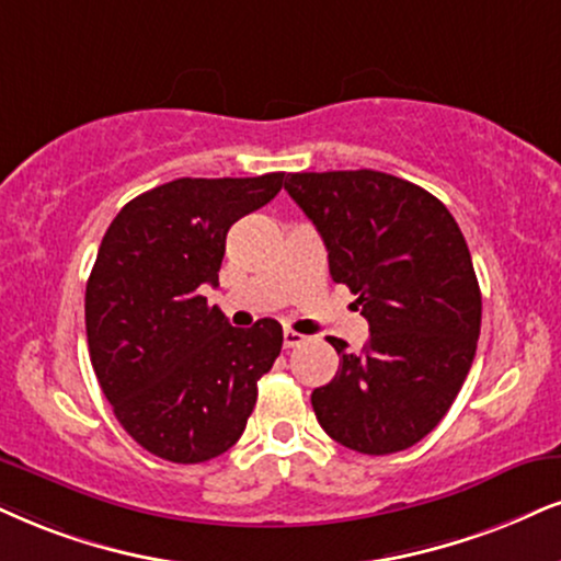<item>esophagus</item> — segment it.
Listing matches in <instances>:
<instances>
[{"label":"esophagus","mask_w":561,"mask_h":561,"mask_svg":"<svg viewBox=\"0 0 561 561\" xmlns=\"http://www.w3.org/2000/svg\"><path fill=\"white\" fill-rule=\"evenodd\" d=\"M304 341H307V337L296 333V330H286V333H283V345H286V348H296V345H301Z\"/></svg>","instance_id":"esophagus-1"}]
</instances>
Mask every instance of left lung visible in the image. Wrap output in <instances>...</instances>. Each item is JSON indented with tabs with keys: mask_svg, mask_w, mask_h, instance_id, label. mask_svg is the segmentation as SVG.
<instances>
[{
	"mask_svg": "<svg viewBox=\"0 0 561 561\" xmlns=\"http://www.w3.org/2000/svg\"><path fill=\"white\" fill-rule=\"evenodd\" d=\"M286 192L369 322L362 354L330 337L341 366L312 392L317 421L364 455L413 447L445 419L479 343L481 291L462 231L437 197L382 171L288 174Z\"/></svg>",
	"mask_w": 561,
	"mask_h": 561,
	"instance_id": "8db88e82",
	"label": "left lung"
}]
</instances>
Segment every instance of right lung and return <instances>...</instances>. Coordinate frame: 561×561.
Here are the masks:
<instances>
[{"label":"right lung","mask_w":561,"mask_h":561,"mask_svg":"<svg viewBox=\"0 0 561 561\" xmlns=\"http://www.w3.org/2000/svg\"><path fill=\"white\" fill-rule=\"evenodd\" d=\"M283 171L249 179H174L119 210L85 288L95 377L137 445L171 462H205L244 434L257 379L283 328H231L207 307L226 233L280 192Z\"/></svg>","instance_id":"add662e5"}]
</instances>
